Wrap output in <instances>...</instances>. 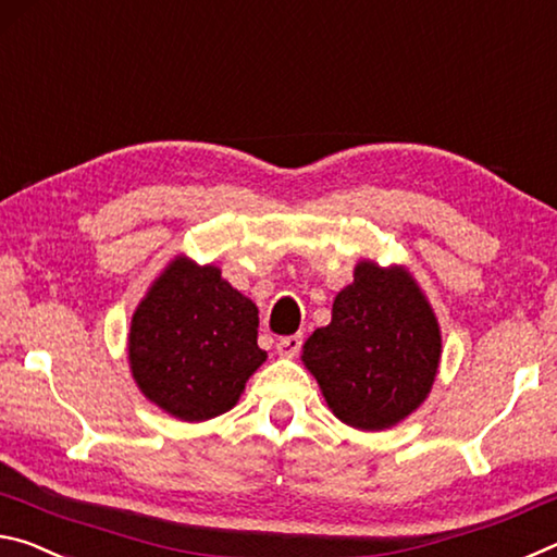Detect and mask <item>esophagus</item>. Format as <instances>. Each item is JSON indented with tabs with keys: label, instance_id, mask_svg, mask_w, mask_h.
Listing matches in <instances>:
<instances>
[{
	"label": "esophagus",
	"instance_id": "1",
	"mask_svg": "<svg viewBox=\"0 0 557 557\" xmlns=\"http://www.w3.org/2000/svg\"><path fill=\"white\" fill-rule=\"evenodd\" d=\"M300 345H304V335H286V338H281L276 343V352L281 358H296Z\"/></svg>",
	"mask_w": 557,
	"mask_h": 557
}]
</instances>
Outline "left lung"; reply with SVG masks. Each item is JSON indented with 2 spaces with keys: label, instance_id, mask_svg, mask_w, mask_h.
<instances>
[{
  "label": "left lung",
  "instance_id": "8db88e82",
  "mask_svg": "<svg viewBox=\"0 0 557 557\" xmlns=\"http://www.w3.org/2000/svg\"><path fill=\"white\" fill-rule=\"evenodd\" d=\"M442 358L430 300L403 267H355L333 300V318L313 331L300 360L341 422L362 432L389 430L424 403Z\"/></svg>",
  "mask_w": 557,
  "mask_h": 557
}]
</instances>
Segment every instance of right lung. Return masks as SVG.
<instances>
[{"instance_id":"obj_1","label":"right lung","mask_w":557,"mask_h":557,"mask_svg":"<svg viewBox=\"0 0 557 557\" xmlns=\"http://www.w3.org/2000/svg\"><path fill=\"white\" fill-rule=\"evenodd\" d=\"M259 308L216 267L177 257L133 313L127 360L150 403L182 422L230 412L267 360Z\"/></svg>"}]
</instances>
